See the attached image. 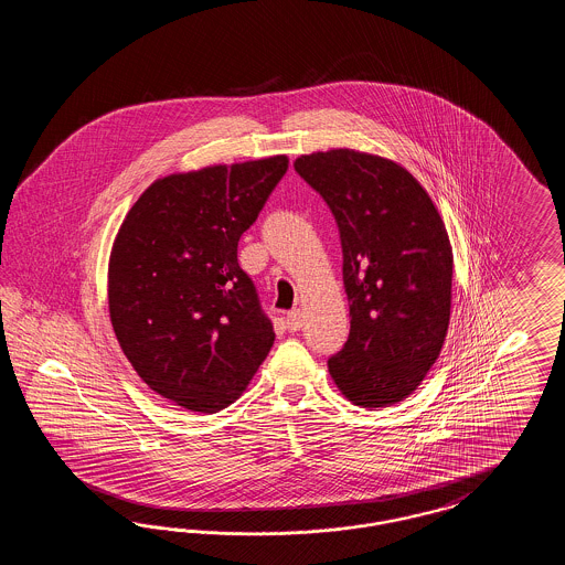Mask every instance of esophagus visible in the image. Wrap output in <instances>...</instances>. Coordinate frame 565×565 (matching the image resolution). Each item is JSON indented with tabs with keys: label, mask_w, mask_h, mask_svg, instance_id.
I'll return each mask as SVG.
<instances>
[{
	"label": "esophagus",
	"mask_w": 565,
	"mask_h": 565,
	"mask_svg": "<svg viewBox=\"0 0 565 565\" xmlns=\"http://www.w3.org/2000/svg\"><path fill=\"white\" fill-rule=\"evenodd\" d=\"M302 323H305V316H302V311H300V309H292V311L286 316V328H288L290 332L300 330V328H302Z\"/></svg>",
	"instance_id": "esophagus-1"
}]
</instances>
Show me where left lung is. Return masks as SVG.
I'll return each instance as SVG.
<instances>
[{"label":"left lung","mask_w":565,"mask_h":565,"mask_svg":"<svg viewBox=\"0 0 565 565\" xmlns=\"http://www.w3.org/2000/svg\"><path fill=\"white\" fill-rule=\"evenodd\" d=\"M295 169L328 203L343 247L350 337L328 360L330 376L358 406L401 403L430 371L449 328L445 222L398 162L339 148L305 154Z\"/></svg>","instance_id":"obj_1"}]
</instances>
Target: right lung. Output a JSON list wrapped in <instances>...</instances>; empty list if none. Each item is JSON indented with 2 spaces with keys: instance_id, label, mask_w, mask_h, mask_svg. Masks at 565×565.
<instances>
[{
  "instance_id": "1",
  "label": "right lung",
  "mask_w": 565,
  "mask_h": 565,
  "mask_svg": "<svg viewBox=\"0 0 565 565\" xmlns=\"http://www.w3.org/2000/svg\"><path fill=\"white\" fill-rule=\"evenodd\" d=\"M288 157L173 173L146 190L111 247L109 320L143 383L196 413L235 403L275 332L237 245Z\"/></svg>"
}]
</instances>
